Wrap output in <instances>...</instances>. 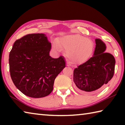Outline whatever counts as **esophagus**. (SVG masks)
I'll return each mask as SVG.
<instances>
[{"label": "esophagus", "mask_w": 125, "mask_h": 125, "mask_svg": "<svg viewBox=\"0 0 125 125\" xmlns=\"http://www.w3.org/2000/svg\"><path fill=\"white\" fill-rule=\"evenodd\" d=\"M70 64H69V62H67V66H68V67H70Z\"/></svg>", "instance_id": "34e87169"}]
</instances>
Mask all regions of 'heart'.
<instances>
[{
    "label": "heart",
    "instance_id": "obj_1",
    "mask_svg": "<svg viewBox=\"0 0 125 125\" xmlns=\"http://www.w3.org/2000/svg\"><path fill=\"white\" fill-rule=\"evenodd\" d=\"M58 51L62 48L67 50V56L74 64H82L92 57L94 51V43L92 40L79 34L67 35L61 38L58 43H54Z\"/></svg>",
    "mask_w": 125,
    "mask_h": 125
}]
</instances>
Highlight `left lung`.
<instances>
[{"instance_id": "1", "label": "left lung", "mask_w": 125, "mask_h": 125, "mask_svg": "<svg viewBox=\"0 0 125 125\" xmlns=\"http://www.w3.org/2000/svg\"><path fill=\"white\" fill-rule=\"evenodd\" d=\"M94 55L73 72V81L78 92L93 94L100 92L113 77L115 59L105 52L106 46L100 39L95 40Z\"/></svg>"}]
</instances>
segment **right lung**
<instances>
[{
  "mask_svg": "<svg viewBox=\"0 0 125 125\" xmlns=\"http://www.w3.org/2000/svg\"><path fill=\"white\" fill-rule=\"evenodd\" d=\"M43 33H31L14 42L9 54V71L14 85L34 98L49 95L54 80L65 67L64 58L49 55L51 44Z\"/></svg>",
  "mask_w": 125,
  "mask_h": 125,
  "instance_id": "1",
  "label": "right lung"
}]
</instances>
